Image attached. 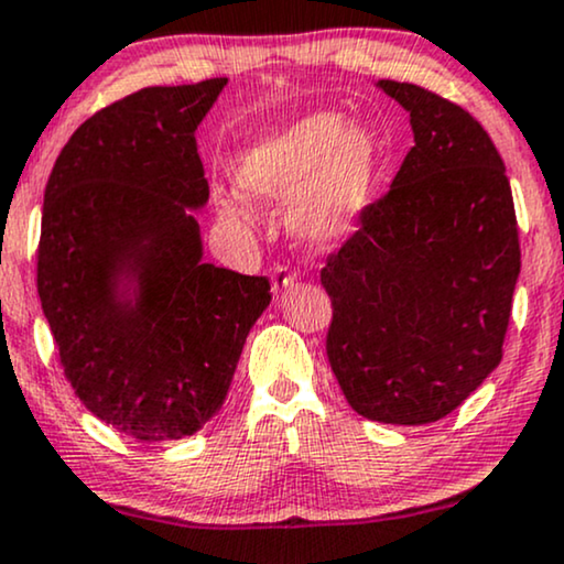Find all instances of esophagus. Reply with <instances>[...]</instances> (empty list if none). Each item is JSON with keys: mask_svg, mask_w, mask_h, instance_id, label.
Segmentation results:
<instances>
[{"mask_svg": "<svg viewBox=\"0 0 564 564\" xmlns=\"http://www.w3.org/2000/svg\"><path fill=\"white\" fill-rule=\"evenodd\" d=\"M273 291L275 294H281V291H286L289 286H294V281H296V275L294 273H289V268L286 264H278V268H273Z\"/></svg>", "mask_w": 564, "mask_h": 564, "instance_id": "obj_1", "label": "esophagus"}]
</instances>
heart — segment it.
I'll list each match as a JSON object with an SVG mask.
<instances>
[{"mask_svg":"<svg viewBox=\"0 0 564 564\" xmlns=\"http://www.w3.org/2000/svg\"><path fill=\"white\" fill-rule=\"evenodd\" d=\"M376 135L341 112H312L270 133L243 154L236 183L257 202L291 205V228L310 247H334L355 234L381 178ZM220 220L243 226V209L220 202Z\"/></svg>","mask_w":564,"mask_h":564,"instance_id":"heart-1","label":"heart"}]
</instances>
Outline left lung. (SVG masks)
Wrapping results in <instances>:
<instances>
[{
  "instance_id": "1",
  "label": "left lung",
  "mask_w": 564,
  "mask_h": 564,
  "mask_svg": "<svg viewBox=\"0 0 564 564\" xmlns=\"http://www.w3.org/2000/svg\"><path fill=\"white\" fill-rule=\"evenodd\" d=\"M410 112L415 147L359 228L328 254L325 351L362 417H446L501 362L520 275L505 162L484 126L429 88L378 80Z\"/></svg>"
}]
</instances>
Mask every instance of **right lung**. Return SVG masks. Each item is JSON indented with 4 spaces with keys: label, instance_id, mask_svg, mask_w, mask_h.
<instances>
[{
    "label": "right lung",
    "instance_id": "1",
    "mask_svg": "<svg viewBox=\"0 0 564 564\" xmlns=\"http://www.w3.org/2000/svg\"><path fill=\"white\" fill-rule=\"evenodd\" d=\"M228 78L149 86L86 120L44 192L36 286L65 378L86 410L139 441L217 415L264 275L202 260L209 186L196 126Z\"/></svg>",
    "mask_w": 564,
    "mask_h": 564
}]
</instances>
